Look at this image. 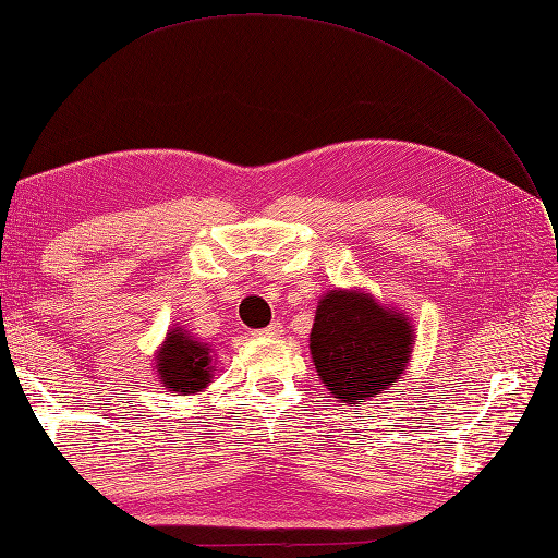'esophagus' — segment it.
Returning a JSON list of instances; mask_svg holds the SVG:
<instances>
[{
  "label": "esophagus",
  "mask_w": 558,
  "mask_h": 558,
  "mask_svg": "<svg viewBox=\"0 0 558 558\" xmlns=\"http://www.w3.org/2000/svg\"><path fill=\"white\" fill-rule=\"evenodd\" d=\"M281 333V324H269L267 329H260V331H255V336H279Z\"/></svg>",
  "instance_id": "esophagus-1"
}]
</instances>
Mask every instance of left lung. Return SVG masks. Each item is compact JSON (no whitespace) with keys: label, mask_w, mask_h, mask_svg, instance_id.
I'll return each instance as SVG.
<instances>
[{"label":"left lung","mask_w":558,"mask_h":558,"mask_svg":"<svg viewBox=\"0 0 558 558\" xmlns=\"http://www.w3.org/2000/svg\"><path fill=\"white\" fill-rule=\"evenodd\" d=\"M414 343V324L404 310L364 289H333L319 298L310 355L333 402L360 407L398 384Z\"/></svg>","instance_id":"left-lung-1"}]
</instances>
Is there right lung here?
Listing matches in <instances>:
<instances>
[{
  "label": "right lung",
  "instance_id": "add662e5",
  "mask_svg": "<svg viewBox=\"0 0 558 558\" xmlns=\"http://www.w3.org/2000/svg\"><path fill=\"white\" fill-rule=\"evenodd\" d=\"M213 352L215 350L208 343L198 341L184 326L172 324L154 355L158 384L162 390L180 392V396L203 392L215 378Z\"/></svg>",
  "mask_w": 558,
  "mask_h": 558
}]
</instances>
